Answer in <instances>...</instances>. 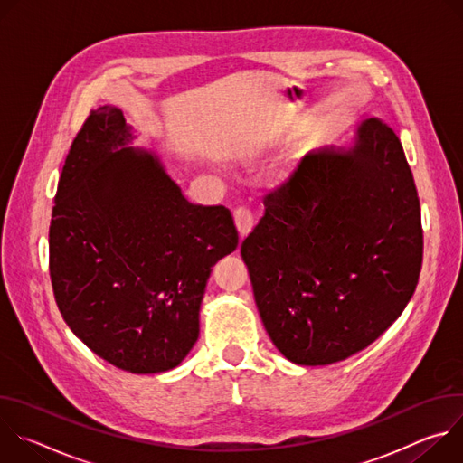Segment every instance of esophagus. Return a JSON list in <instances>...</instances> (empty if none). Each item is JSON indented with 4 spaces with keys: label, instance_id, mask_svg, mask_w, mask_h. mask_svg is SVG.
Returning a JSON list of instances; mask_svg holds the SVG:
<instances>
[{
    "label": "esophagus",
    "instance_id": "esophagus-1",
    "mask_svg": "<svg viewBox=\"0 0 463 463\" xmlns=\"http://www.w3.org/2000/svg\"><path fill=\"white\" fill-rule=\"evenodd\" d=\"M234 225H236V231H238L240 238L243 240L252 231V227H254V218H252L250 211L243 209V207L236 209L234 211Z\"/></svg>",
    "mask_w": 463,
    "mask_h": 463
}]
</instances>
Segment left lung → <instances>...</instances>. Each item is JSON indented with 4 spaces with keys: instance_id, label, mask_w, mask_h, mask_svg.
<instances>
[{
    "instance_id": "obj_1",
    "label": "left lung",
    "mask_w": 463,
    "mask_h": 463,
    "mask_svg": "<svg viewBox=\"0 0 463 463\" xmlns=\"http://www.w3.org/2000/svg\"><path fill=\"white\" fill-rule=\"evenodd\" d=\"M263 205L241 258L279 352L324 366L370 346L407 307L423 260L420 197L398 136L363 120L350 146L307 152Z\"/></svg>"
}]
</instances>
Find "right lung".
<instances>
[{
    "instance_id": "obj_1",
    "label": "right lung",
    "mask_w": 463,
    "mask_h": 463,
    "mask_svg": "<svg viewBox=\"0 0 463 463\" xmlns=\"http://www.w3.org/2000/svg\"><path fill=\"white\" fill-rule=\"evenodd\" d=\"M134 139L115 106L86 118L54 195L49 273L63 320L91 352L159 373L200 337L207 280L238 232L229 209L190 203Z\"/></svg>"
}]
</instances>
